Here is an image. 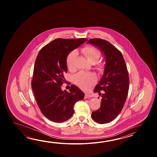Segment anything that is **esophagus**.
<instances>
[{"label": "esophagus", "mask_w": 157, "mask_h": 157, "mask_svg": "<svg viewBox=\"0 0 157 157\" xmlns=\"http://www.w3.org/2000/svg\"><path fill=\"white\" fill-rule=\"evenodd\" d=\"M90 97H92V96L91 95H90V94H85V97H84V98H85V99H86V98H90Z\"/></svg>", "instance_id": "34e87169"}]
</instances>
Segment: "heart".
Segmentation results:
<instances>
[{
	"instance_id": "heart-1",
	"label": "heart",
	"mask_w": 157,
	"mask_h": 157,
	"mask_svg": "<svg viewBox=\"0 0 157 157\" xmlns=\"http://www.w3.org/2000/svg\"><path fill=\"white\" fill-rule=\"evenodd\" d=\"M81 52L83 54L87 59L91 63H95L101 56L100 50L93 46H86L82 48ZM77 53L76 50L71 51L68 54L66 58V64L68 70H72L75 67V61L77 58ZM97 68L100 72H102L105 69V65L103 63H98ZM97 81V77L92 73H86L80 72L76 74L74 77V83L80 87L83 90H88Z\"/></svg>"
}]
</instances>
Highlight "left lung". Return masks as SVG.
Returning a JSON list of instances; mask_svg holds the SVG:
<instances>
[{
    "label": "left lung",
    "mask_w": 157,
    "mask_h": 157,
    "mask_svg": "<svg viewBox=\"0 0 157 157\" xmlns=\"http://www.w3.org/2000/svg\"><path fill=\"white\" fill-rule=\"evenodd\" d=\"M103 52L106 59L104 74L94 92L103 90L100 108L94 111L91 117L95 122L107 124L120 113L127 99L129 77L127 66L120 50L106 40L95 38L88 41Z\"/></svg>",
    "instance_id": "8db88e82"
}]
</instances>
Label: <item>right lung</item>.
<instances>
[{
	"label": "right lung",
	"mask_w": 157,
	"mask_h": 157,
	"mask_svg": "<svg viewBox=\"0 0 157 157\" xmlns=\"http://www.w3.org/2000/svg\"><path fill=\"white\" fill-rule=\"evenodd\" d=\"M81 39H57L42 48L36 57L31 87L41 112L49 120L63 122L74 114V106L83 99L84 94L74 85L70 92L61 86L67 73L66 58L72 50L86 41Z\"/></svg>",
	"instance_id": "right-lung-1"
}]
</instances>
